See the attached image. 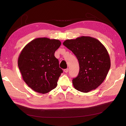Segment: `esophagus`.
<instances>
[{
    "label": "esophagus",
    "instance_id": "34e87169",
    "mask_svg": "<svg viewBox=\"0 0 126 126\" xmlns=\"http://www.w3.org/2000/svg\"><path fill=\"white\" fill-rule=\"evenodd\" d=\"M68 71H69V69H68V68H67V69H65L64 70V72H66V73H67Z\"/></svg>",
    "mask_w": 126,
    "mask_h": 126
}]
</instances>
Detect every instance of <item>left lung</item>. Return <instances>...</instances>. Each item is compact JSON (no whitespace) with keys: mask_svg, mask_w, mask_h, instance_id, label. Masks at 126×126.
<instances>
[{"mask_svg":"<svg viewBox=\"0 0 126 126\" xmlns=\"http://www.w3.org/2000/svg\"><path fill=\"white\" fill-rule=\"evenodd\" d=\"M63 45L74 53L79 62L78 75L72 79L75 88L82 93L97 88L106 78L111 64L104 45L89 36L67 39Z\"/></svg>","mask_w":126,"mask_h":126,"instance_id":"left-lung-1","label":"left lung"}]
</instances>
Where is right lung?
I'll list each match as a JSON object with an SVG mask.
<instances>
[{"instance_id":"obj_1","label":"right lung","mask_w":126,"mask_h":126,"mask_svg":"<svg viewBox=\"0 0 126 126\" xmlns=\"http://www.w3.org/2000/svg\"><path fill=\"white\" fill-rule=\"evenodd\" d=\"M58 39L37 38L27 44L20 52L18 65L22 79L30 88L45 94L55 89L63 73L54 56L60 46Z\"/></svg>"}]
</instances>
